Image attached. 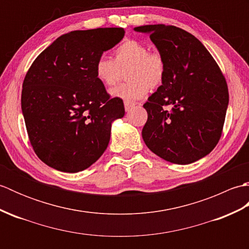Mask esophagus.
<instances>
[{"instance_id":"esophagus-1","label":"esophagus","mask_w":249,"mask_h":249,"mask_svg":"<svg viewBox=\"0 0 249 249\" xmlns=\"http://www.w3.org/2000/svg\"><path fill=\"white\" fill-rule=\"evenodd\" d=\"M124 106H125V110H126V111H130L131 109H133V108L135 107L136 104H134V103L125 102V103H124Z\"/></svg>"}]
</instances>
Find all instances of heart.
<instances>
[{
	"label": "heart",
	"instance_id": "b5f03b06",
	"mask_svg": "<svg viewBox=\"0 0 249 249\" xmlns=\"http://www.w3.org/2000/svg\"><path fill=\"white\" fill-rule=\"evenodd\" d=\"M125 70L128 82L111 89L110 95L131 103L145 97L150 89L161 87L166 77V62L160 52L150 51L138 40L126 39L115 48L113 60L103 55L94 65L95 77L107 88L113 87Z\"/></svg>",
	"mask_w": 249,
	"mask_h": 249
}]
</instances>
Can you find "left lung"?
<instances>
[{"label":"left lung","instance_id":"8db88e82","mask_svg":"<svg viewBox=\"0 0 249 249\" xmlns=\"http://www.w3.org/2000/svg\"><path fill=\"white\" fill-rule=\"evenodd\" d=\"M166 62L161 87L143 105L142 138L162 160L188 165L211 153L220 139L229 93L226 79L199 39L173 25L137 26Z\"/></svg>","mask_w":249,"mask_h":249}]
</instances>
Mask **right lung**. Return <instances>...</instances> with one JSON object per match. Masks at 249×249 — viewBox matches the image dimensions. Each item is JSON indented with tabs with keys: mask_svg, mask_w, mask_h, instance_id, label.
<instances>
[{
	"mask_svg": "<svg viewBox=\"0 0 249 249\" xmlns=\"http://www.w3.org/2000/svg\"><path fill=\"white\" fill-rule=\"evenodd\" d=\"M122 28L72 31L36 57L24 78L21 109L29 139L46 165L75 173L104 154L111 124L125 114L94 72L95 62L119 44Z\"/></svg>",
	"mask_w": 249,
	"mask_h": 249,
	"instance_id": "obj_1",
	"label": "right lung"
}]
</instances>
